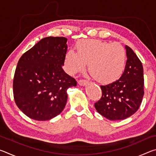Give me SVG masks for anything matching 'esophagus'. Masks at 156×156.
Here are the masks:
<instances>
[{
	"label": "esophagus",
	"instance_id": "34e87169",
	"mask_svg": "<svg viewBox=\"0 0 156 156\" xmlns=\"http://www.w3.org/2000/svg\"><path fill=\"white\" fill-rule=\"evenodd\" d=\"M78 83L80 84V86H84V85H86V84H88V81L86 80H79Z\"/></svg>",
	"mask_w": 156,
	"mask_h": 156
}]
</instances>
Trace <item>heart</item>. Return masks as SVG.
I'll use <instances>...</instances> for the list:
<instances>
[{
	"mask_svg": "<svg viewBox=\"0 0 156 156\" xmlns=\"http://www.w3.org/2000/svg\"><path fill=\"white\" fill-rule=\"evenodd\" d=\"M76 48L78 53L69 50L66 54L65 69L69 74L83 72L86 64L90 74L100 83H112L122 74L126 54L121 44L89 39L78 42Z\"/></svg>",
	"mask_w": 156,
	"mask_h": 156,
	"instance_id": "obj_1",
	"label": "heart"
}]
</instances>
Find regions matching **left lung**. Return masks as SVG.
<instances>
[{"mask_svg":"<svg viewBox=\"0 0 156 156\" xmlns=\"http://www.w3.org/2000/svg\"><path fill=\"white\" fill-rule=\"evenodd\" d=\"M127 60L121 77L101 85L102 97L94 104L100 115L110 120H120L134 114L144 96L143 67L130 47L125 46Z\"/></svg>","mask_w":156,"mask_h":156,"instance_id":"left-lung-1","label":"left lung"}]
</instances>
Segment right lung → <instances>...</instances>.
<instances>
[{"mask_svg": "<svg viewBox=\"0 0 156 156\" xmlns=\"http://www.w3.org/2000/svg\"><path fill=\"white\" fill-rule=\"evenodd\" d=\"M67 39L46 37L20 57L16 69L13 93L19 109L36 120H48L62 112L67 89L74 78L62 69Z\"/></svg>", "mask_w": 156, "mask_h": 156, "instance_id": "add662e5", "label": "right lung"}]
</instances>
